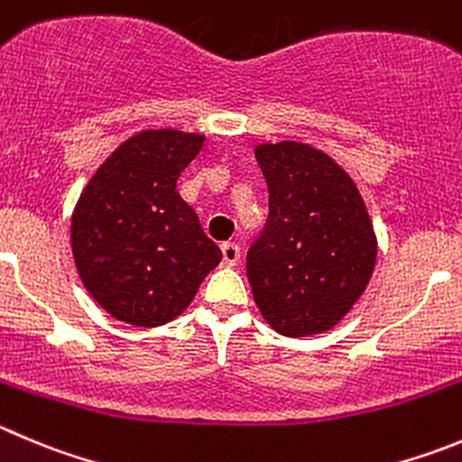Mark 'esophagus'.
I'll return each instance as SVG.
<instances>
[{
    "label": "esophagus",
    "mask_w": 462,
    "mask_h": 462,
    "mask_svg": "<svg viewBox=\"0 0 462 462\" xmlns=\"http://www.w3.org/2000/svg\"><path fill=\"white\" fill-rule=\"evenodd\" d=\"M221 253H223V264L226 266H235L241 257V248L235 244V241H226L221 245Z\"/></svg>",
    "instance_id": "1"
}]
</instances>
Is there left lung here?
I'll use <instances>...</instances> for the list:
<instances>
[{"instance_id": "obj_1", "label": "left lung", "mask_w": 462, "mask_h": 462, "mask_svg": "<svg viewBox=\"0 0 462 462\" xmlns=\"http://www.w3.org/2000/svg\"><path fill=\"white\" fill-rule=\"evenodd\" d=\"M269 218L245 255L253 296L275 333H328L360 300L378 241L356 182L330 154L300 141L255 145Z\"/></svg>"}]
</instances>
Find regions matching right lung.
<instances>
[{
	"label": "right lung",
	"instance_id": "add662e5",
	"mask_svg": "<svg viewBox=\"0 0 462 462\" xmlns=\"http://www.w3.org/2000/svg\"><path fill=\"white\" fill-rule=\"evenodd\" d=\"M205 134L143 129L86 182L72 211L77 273L114 319L154 328L178 319L223 253L178 193Z\"/></svg>",
	"mask_w": 462,
	"mask_h": 462
}]
</instances>
